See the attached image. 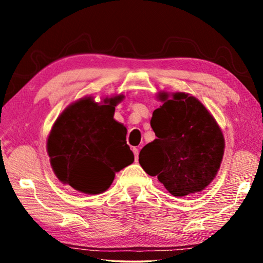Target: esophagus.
<instances>
[{
	"mask_svg": "<svg viewBox=\"0 0 263 263\" xmlns=\"http://www.w3.org/2000/svg\"><path fill=\"white\" fill-rule=\"evenodd\" d=\"M132 151H133V154H135L136 161H138V158H139V149H138V148H133Z\"/></svg>",
	"mask_w": 263,
	"mask_h": 263,
	"instance_id": "1",
	"label": "esophagus"
}]
</instances>
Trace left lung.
<instances>
[{
  "label": "left lung",
  "mask_w": 263,
  "mask_h": 263,
  "mask_svg": "<svg viewBox=\"0 0 263 263\" xmlns=\"http://www.w3.org/2000/svg\"><path fill=\"white\" fill-rule=\"evenodd\" d=\"M151 126L157 139L139 153V163L176 197L201 193L215 180L225 139L215 117L188 92L160 91Z\"/></svg>",
  "instance_id": "left-lung-1"
}]
</instances>
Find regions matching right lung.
Segmentation results:
<instances>
[{
	"instance_id": "1",
	"label": "right lung",
	"mask_w": 263,
	"mask_h": 263,
	"mask_svg": "<svg viewBox=\"0 0 263 263\" xmlns=\"http://www.w3.org/2000/svg\"><path fill=\"white\" fill-rule=\"evenodd\" d=\"M123 94L84 96L69 104L57 118L47 137V154L61 183L87 195L109 189L116 173L135 160L126 144V127L114 118Z\"/></svg>"
}]
</instances>
